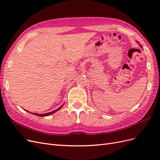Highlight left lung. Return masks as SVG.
<instances>
[{
    "label": "left lung",
    "instance_id": "8db88e82",
    "mask_svg": "<svg viewBox=\"0 0 160 160\" xmlns=\"http://www.w3.org/2000/svg\"><path fill=\"white\" fill-rule=\"evenodd\" d=\"M139 46H140V47H142V45H139Z\"/></svg>",
    "mask_w": 160,
    "mask_h": 160
}]
</instances>
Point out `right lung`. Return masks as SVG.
<instances>
[{
	"mask_svg": "<svg viewBox=\"0 0 160 160\" xmlns=\"http://www.w3.org/2000/svg\"><path fill=\"white\" fill-rule=\"evenodd\" d=\"M62 105H61L60 108H59L58 109H57L56 110H55V111H51V112H49V113H43V114H38V113H34L33 114H35V115H37V116H40V117H43V116H48V115H51V114H52V113H54L55 112H56L57 111H58L59 109H60L61 108H62Z\"/></svg>",
	"mask_w": 160,
	"mask_h": 160,
	"instance_id": "1",
	"label": "right lung"
}]
</instances>
